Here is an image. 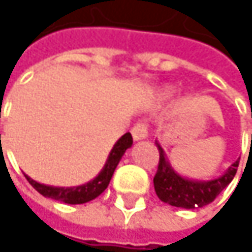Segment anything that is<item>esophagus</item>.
Masks as SVG:
<instances>
[{"mask_svg":"<svg viewBox=\"0 0 252 252\" xmlns=\"http://www.w3.org/2000/svg\"><path fill=\"white\" fill-rule=\"evenodd\" d=\"M131 134L134 140H142V139H147L148 137V127L147 124L143 122H137L134 127L131 128Z\"/></svg>","mask_w":252,"mask_h":252,"instance_id":"34e87169","label":"esophagus"}]
</instances>
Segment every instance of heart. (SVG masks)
Here are the masks:
<instances>
[{
  "label": "heart",
  "instance_id": "heart-1",
  "mask_svg": "<svg viewBox=\"0 0 252 252\" xmlns=\"http://www.w3.org/2000/svg\"><path fill=\"white\" fill-rule=\"evenodd\" d=\"M171 94H172V89H169V88L168 89H163V95L164 96H169Z\"/></svg>",
  "mask_w": 252,
  "mask_h": 252
}]
</instances>
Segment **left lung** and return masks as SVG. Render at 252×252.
I'll use <instances>...</instances> for the list:
<instances>
[{"mask_svg":"<svg viewBox=\"0 0 252 252\" xmlns=\"http://www.w3.org/2000/svg\"><path fill=\"white\" fill-rule=\"evenodd\" d=\"M158 148V166L154 175V189L157 196L168 202L169 206L181 209H198L210 204L215 198L224 190L231 180L234 178L239 166V160H236L231 166L220 177L209 181H195L186 177H181L174 171L171 163L164 154L160 143L156 142ZM252 145V140H251Z\"/></svg>","mask_w":252,"mask_h":252,"instance_id":"left-lung-1","label":"left lung"}]
</instances>
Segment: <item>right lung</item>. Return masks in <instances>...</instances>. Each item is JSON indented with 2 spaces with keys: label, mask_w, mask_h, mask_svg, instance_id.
<instances>
[{
  "label": "right lung",
  "mask_w": 252,
  "mask_h": 252,
  "mask_svg": "<svg viewBox=\"0 0 252 252\" xmlns=\"http://www.w3.org/2000/svg\"><path fill=\"white\" fill-rule=\"evenodd\" d=\"M133 145V137L130 133H125L112 148L109 158L105 161L104 168L101 169V172L91 180L89 183L81 186H75V188H54V186H46V185H40V183L34 181L33 178H30L28 175L27 180L28 183L43 196L51 198L56 201H62L66 202V204H84V202H89L92 199H95L96 196H99L105 189H107L109 183L113 177V172L118 166L119 160L122 158L124 153L127 151Z\"/></svg>",
  "instance_id": "1"
}]
</instances>
